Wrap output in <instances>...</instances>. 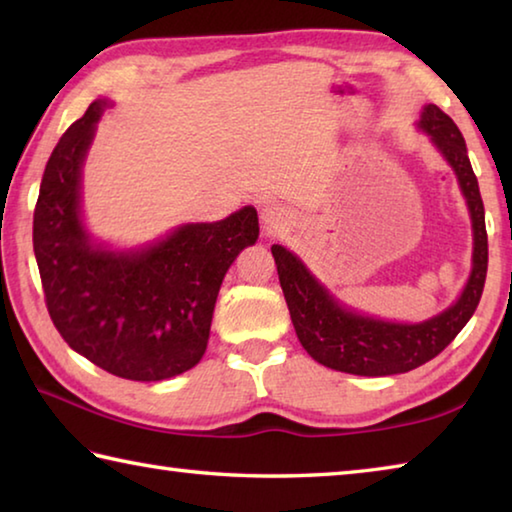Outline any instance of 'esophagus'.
Masks as SVG:
<instances>
[{"mask_svg": "<svg viewBox=\"0 0 512 512\" xmlns=\"http://www.w3.org/2000/svg\"><path fill=\"white\" fill-rule=\"evenodd\" d=\"M262 225H264V230L268 232V235H273V232L287 228L289 214L280 205H264L262 207Z\"/></svg>", "mask_w": 512, "mask_h": 512, "instance_id": "esophagus-1", "label": "esophagus"}]
</instances>
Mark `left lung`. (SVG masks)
Masks as SVG:
<instances>
[{"instance_id":"obj_1","label":"left lung","mask_w":512,"mask_h":512,"mask_svg":"<svg viewBox=\"0 0 512 512\" xmlns=\"http://www.w3.org/2000/svg\"><path fill=\"white\" fill-rule=\"evenodd\" d=\"M418 126L454 169L467 201L474 232L472 273L461 296L443 314L415 325L388 323L343 307L291 250L273 244L271 253L280 287L302 348L311 359L332 370L361 377H386L418 368L438 357L456 339L481 300L488 273V232L479 183L467 158L465 140L454 121L433 103L424 106Z\"/></svg>"}]
</instances>
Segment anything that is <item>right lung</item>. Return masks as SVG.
Segmentation results:
<instances>
[{
	"instance_id": "1",
	"label": "right lung",
	"mask_w": 512,
	"mask_h": 512,
	"mask_svg": "<svg viewBox=\"0 0 512 512\" xmlns=\"http://www.w3.org/2000/svg\"><path fill=\"white\" fill-rule=\"evenodd\" d=\"M106 106L90 103L51 153L33 212V253L49 316L69 348L121 379L160 381L205 354L223 277L259 237L257 210L180 225L135 250L94 244L81 219V171Z\"/></svg>"
}]
</instances>
